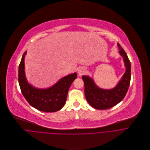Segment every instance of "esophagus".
Segmentation results:
<instances>
[{
  "label": "esophagus",
  "instance_id": "1",
  "mask_svg": "<svg viewBox=\"0 0 150 150\" xmlns=\"http://www.w3.org/2000/svg\"><path fill=\"white\" fill-rule=\"evenodd\" d=\"M84 72H85V70H84V69L83 68H80L78 70V73L79 74V75H81L83 74Z\"/></svg>",
  "mask_w": 150,
  "mask_h": 150
}]
</instances>
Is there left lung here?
Listing matches in <instances>:
<instances>
[{"label":"left lung","instance_id":"left-lung-1","mask_svg":"<svg viewBox=\"0 0 150 150\" xmlns=\"http://www.w3.org/2000/svg\"><path fill=\"white\" fill-rule=\"evenodd\" d=\"M120 54L123 57L126 71L118 85L112 89L98 88L93 79L88 76H82L84 82L85 95L88 103L97 110H107L116 105L125 97L131 81V63L126 52L118 43Z\"/></svg>","mask_w":150,"mask_h":150}]
</instances>
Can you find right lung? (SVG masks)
Wrapping results in <instances>:
<instances>
[{
	"label": "right lung",
	"instance_id": "1",
	"mask_svg": "<svg viewBox=\"0 0 150 150\" xmlns=\"http://www.w3.org/2000/svg\"><path fill=\"white\" fill-rule=\"evenodd\" d=\"M26 54V51L23 54L18 74L19 83L23 96L32 107L40 111L54 112L60 110L66 103L69 88L76 78V74L62 78L47 89L36 88L28 83L25 77L24 59Z\"/></svg>",
	"mask_w": 150,
	"mask_h": 150
}]
</instances>
